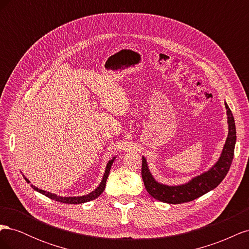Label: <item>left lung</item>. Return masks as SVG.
<instances>
[{
    "instance_id": "left-lung-1",
    "label": "left lung",
    "mask_w": 249,
    "mask_h": 249,
    "mask_svg": "<svg viewBox=\"0 0 249 249\" xmlns=\"http://www.w3.org/2000/svg\"><path fill=\"white\" fill-rule=\"evenodd\" d=\"M224 105L225 108H227L229 135L223 146L220 158L213 165L212 168H210L208 171L201 173L200 176L193 178L191 180L184 185H163L158 183L154 178L148 169L145 158L142 157V179L144 182L146 191L154 198L163 202L171 203V205L191 201L195 198H198L201 195L208 193L209 191L215 189L222 182V179L228 175L230 170L237 139L235 119H233L232 113L229 108L228 104L224 103Z\"/></svg>"
}]
</instances>
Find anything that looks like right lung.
Returning a JSON list of instances; mask_svg holds the SVG:
<instances>
[{"instance_id":"obj_1","label":"right lung","mask_w":249,"mask_h":249,"mask_svg":"<svg viewBox=\"0 0 249 249\" xmlns=\"http://www.w3.org/2000/svg\"><path fill=\"white\" fill-rule=\"evenodd\" d=\"M114 160H115V157L113 158L112 160H110V161L108 162L107 166H106V170H105V173H104L103 179H102L101 184L99 185V187H97L94 191L90 192L89 194L83 195V196H74V197H71V196H70V197H62V196H58L57 194H53V193H51V192H47V191H44V190L38 189V188L35 187V186H33V185H31V187L33 188L34 190L38 191L39 193H41V194H43V195H46L47 197H49V198H51V199H54V200L59 201V202H63V203H71V205H78V203H83V202H87V201H90V200H93V199H95V198L99 197L100 195L103 193V191L105 190V187H106L107 178H108V177H109V173H110V169H111V166H112L113 162H114ZM24 178H25V176H24ZM25 179L27 180L28 183H30V180H29L27 178H25Z\"/></svg>"}]
</instances>
